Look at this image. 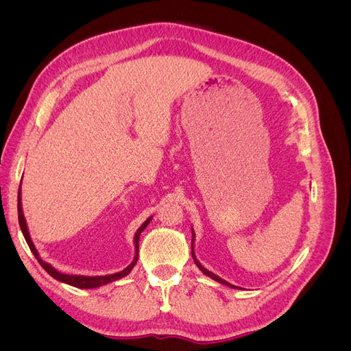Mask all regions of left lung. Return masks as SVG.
I'll use <instances>...</instances> for the list:
<instances>
[{
    "instance_id": "1",
    "label": "left lung",
    "mask_w": 351,
    "mask_h": 351,
    "mask_svg": "<svg viewBox=\"0 0 351 351\" xmlns=\"http://www.w3.org/2000/svg\"><path fill=\"white\" fill-rule=\"evenodd\" d=\"M193 244H195V231H193V228H192V256H193V261H195V263H196V267L204 272L206 277H209V278H212V280H215V281H218L219 284H222V285H227V287H230V289H240V287H237V285H232V284H230V282H227L226 280H222V278H219L218 275H215L214 272H210V271H208L205 267H202V263L197 261V258H196V254H195V247H193Z\"/></svg>"
}]
</instances>
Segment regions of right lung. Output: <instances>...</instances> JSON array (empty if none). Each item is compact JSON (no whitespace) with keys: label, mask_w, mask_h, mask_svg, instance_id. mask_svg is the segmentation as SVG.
<instances>
[{"label":"right lung","mask_w":351,"mask_h":351,"mask_svg":"<svg viewBox=\"0 0 351 351\" xmlns=\"http://www.w3.org/2000/svg\"><path fill=\"white\" fill-rule=\"evenodd\" d=\"M17 210H19V224H20V228H22V232L25 236V240L27 243L29 249L32 250V253L35 254V258L38 259V262L40 263V267L44 268L52 278H56L61 282L64 284H69V285H73L76 287V289H98V287L101 285H105L108 282H112V281H117L120 278H124L125 275H129L132 272V269L134 268V265L137 263V258H139V239H141V234L142 231L147 227V224L152 221V217L147 218L143 224L137 228L136 234H134V239H133V244H134V258L132 261V263L129 265V267L124 268L123 271L120 272H115V274H110V275H95V277H89V275H71V274H62L60 271H57L54 267H52L51 263L45 262L44 259H42L39 256V253L35 247L34 241H32V237L29 234V228H27V222H26V218H25V214H23V206H22V183H20V189H19V196H17Z\"/></svg>","instance_id":"obj_1"}]
</instances>
